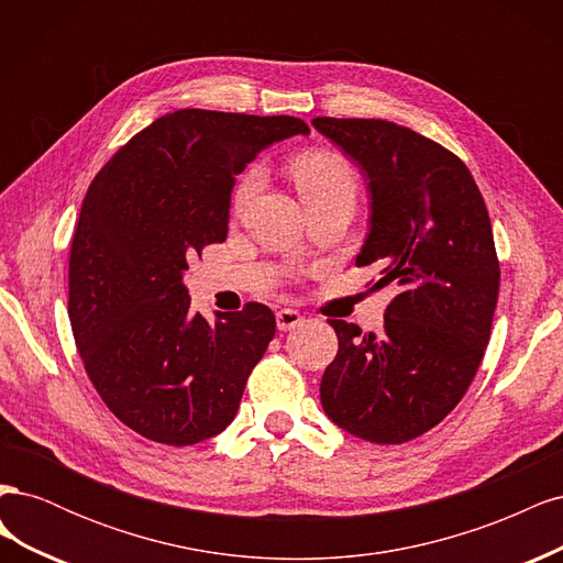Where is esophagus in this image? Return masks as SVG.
Returning <instances> with one entry per match:
<instances>
[{"mask_svg":"<svg viewBox=\"0 0 563 563\" xmlns=\"http://www.w3.org/2000/svg\"><path fill=\"white\" fill-rule=\"evenodd\" d=\"M300 323H302V314L298 310L284 308L277 312V329L279 331H291V329L300 327Z\"/></svg>","mask_w":563,"mask_h":563,"instance_id":"esophagus-1","label":"esophagus"}]
</instances>
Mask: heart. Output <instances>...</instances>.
<instances>
[{
  "instance_id": "1",
  "label": "heart",
  "mask_w": 563,
  "mask_h": 563,
  "mask_svg": "<svg viewBox=\"0 0 563 563\" xmlns=\"http://www.w3.org/2000/svg\"><path fill=\"white\" fill-rule=\"evenodd\" d=\"M288 172L298 187V192L305 201V207L314 209L321 203L331 201H350L356 199V178L352 166L343 159L333 155V152H302V155L294 157L288 164ZM263 185V168L261 166H249L236 180L234 192H232V207L234 211H242L249 207V201L258 195Z\"/></svg>"
}]
</instances>
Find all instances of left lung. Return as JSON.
<instances>
[{"instance_id": "obj_1", "label": "left lung", "mask_w": 563, "mask_h": 563, "mask_svg": "<svg viewBox=\"0 0 563 563\" xmlns=\"http://www.w3.org/2000/svg\"><path fill=\"white\" fill-rule=\"evenodd\" d=\"M312 124L368 178L371 228L356 267H380L373 288L397 286L380 333L329 319L338 354L321 406L354 437L404 444L453 411L484 360L500 291L490 218L463 159L424 135L385 119Z\"/></svg>"}]
</instances>
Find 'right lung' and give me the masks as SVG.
Instances as JSON below:
<instances>
[{
    "mask_svg": "<svg viewBox=\"0 0 563 563\" xmlns=\"http://www.w3.org/2000/svg\"><path fill=\"white\" fill-rule=\"evenodd\" d=\"M310 133L298 117L178 110L155 119L100 168L70 246L67 314L100 399L166 446L223 432L275 338L263 302L190 310L187 261L225 242L234 176L258 152Z\"/></svg>",
    "mask_w": 563,
    "mask_h": 563,
    "instance_id": "1",
    "label": "right lung"
}]
</instances>
